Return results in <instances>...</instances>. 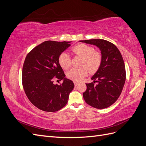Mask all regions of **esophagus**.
I'll use <instances>...</instances> for the list:
<instances>
[{"instance_id": "1", "label": "esophagus", "mask_w": 146, "mask_h": 146, "mask_svg": "<svg viewBox=\"0 0 146 146\" xmlns=\"http://www.w3.org/2000/svg\"><path fill=\"white\" fill-rule=\"evenodd\" d=\"M78 82H74V85L76 86H78Z\"/></svg>"}]
</instances>
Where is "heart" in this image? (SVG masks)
Returning <instances> with one entry per match:
<instances>
[{
    "label": "heart",
    "instance_id": "b5f03b06",
    "mask_svg": "<svg viewBox=\"0 0 146 146\" xmlns=\"http://www.w3.org/2000/svg\"><path fill=\"white\" fill-rule=\"evenodd\" d=\"M71 51L76 56L82 57L81 68H72L67 73V77L76 82L80 81L90 72L92 73L98 70L102 62V56L99 52L94 51L92 46L85 44H79L74 46ZM58 63L64 69H68L71 65V57L67 53H61L58 56Z\"/></svg>",
    "mask_w": 146,
    "mask_h": 146
}]
</instances>
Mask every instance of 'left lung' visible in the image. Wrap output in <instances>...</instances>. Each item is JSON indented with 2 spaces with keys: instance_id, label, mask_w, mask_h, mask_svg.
Segmentation results:
<instances>
[{
  "instance_id": "left-lung-1",
  "label": "left lung",
  "mask_w": 146,
  "mask_h": 146,
  "mask_svg": "<svg viewBox=\"0 0 146 146\" xmlns=\"http://www.w3.org/2000/svg\"><path fill=\"white\" fill-rule=\"evenodd\" d=\"M80 41L96 46L102 54L101 64L91 78L94 82L86 83L84 100L95 108H108L118 99L125 84L126 72L122 55L114 44L105 39Z\"/></svg>"
}]
</instances>
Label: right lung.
I'll list each match as a JSON object with an SVG mask.
<instances>
[{
	"label": "right lung",
	"mask_w": 146,
	"mask_h": 146,
	"mask_svg": "<svg viewBox=\"0 0 146 146\" xmlns=\"http://www.w3.org/2000/svg\"><path fill=\"white\" fill-rule=\"evenodd\" d=\"M70 42L47 41L36 46L25 57L22 83L27 98L34 106L47 112H55L67 104L73 82L65 78L58 56ZM64 79L58 86L53 82Z\"/></svg>",
	"instance_id": "add662e5"
}]
</instances>
